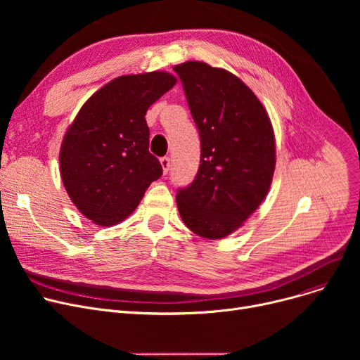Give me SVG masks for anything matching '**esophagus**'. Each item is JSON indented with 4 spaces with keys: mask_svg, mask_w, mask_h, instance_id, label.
I'll use <instances>...</instances> for the list:
<instances>
[{
    "mask_svg": "<svg viewBox=\"0 0 360 360\" xmlns=\"http://www.w3.org/2000/svg\"><path fill=\"white\" fill-rule=\"evenodd\" d=\"M160 165H162V167H163V174H167V170H169V167H170V159H169L167 156L162 158V159H160Z\"/></svg>",
    "mask_w": 360,
    "mask_h": 360,
    "instance_id": "obj_1",
    "label": "esophagus"
}]
</instances>
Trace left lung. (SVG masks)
Wrapping results in <instances>:
<instances>
[{"label": "left lung", "mask_w": 360, "mask_h": 360, "mask_svg": "<svg viewBox=\"0 0 360 360\" xmlns=\"http://www.w3.org/2000/svg\"><path fill=\"white\" fill-rule=\"evenodd\" d=\"M198 128L201 159L176 204L195 235L221 239L266 198L276 166L274 132L252 90L232 72L198 61L174 67Z\"/></svg>", "instance_id": "left-lung-1"}]
</instances>
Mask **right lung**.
I'll use <instances>...</instances> for the list:
<instances>
[{
    "label": "right lung",
    "mask_w": 360,
    "mask_h": 360,
    "mask_svg": "<svg viewBox=\"0 0 360 360\" xmlns=\"http://www.w3.org/2000/svg\"><path fill=\"white\" fill-rule=\"evenodd\" d=\"M176 79L163 71L121 75L83 105L64 137L60 166L75 207L99 226L122 221L163 174L148 151L146 113Z\"/></svg>",
    "instance_id": "obj_1"
}]
</instances>
